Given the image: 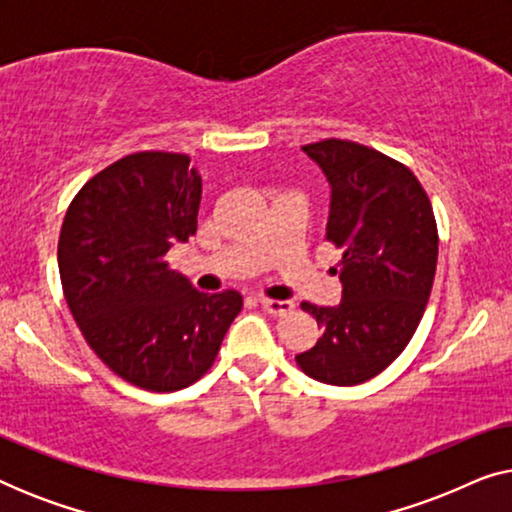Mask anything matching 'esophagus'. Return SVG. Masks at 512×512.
I'll use <instances>...</instances> for the list:
<instances>
[{
  "mask_svg": "<svg viewBox=\"0 0 512 512\" xmlns=\"http://www.w3.org/2000/svg\"><path fill=\"white\" fill-rule=\"evenodd\" d=\"M261 307L265 312L275 314V317H286V314L293 312V305L291 300H272V298H261Z\"/></svg>",
  "mask_w": 512,
  "mask_h": 512,
  "instance_id": "obj_1",
  "label": "esophagus"
}]
</instances>
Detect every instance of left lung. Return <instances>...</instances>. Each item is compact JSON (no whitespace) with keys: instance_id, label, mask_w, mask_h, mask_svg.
<instances>
[{"instance_id":"left-lung-1","label":"left lung","mask_w":512,"mask_h":512,"mask_svg":"<svg viewBox=\"0 0 512 512\" xmlns=\"http://www.w3.org/2000/svg\"><path fill=\"white\" fill-rule=\"evenodd\" d=\"M303 151L331 184L326 240L342 249V300L300 303L324 333L296 363L312 380L354 387L380 375L422 321L436 277V216L410 167L370 146L324 139Z\"/></svg>"}]
</instances>
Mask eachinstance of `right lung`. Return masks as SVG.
Here are the masks:
<instances>
[{
  "instance_id": "obj_1",
  "label": "right lung",
  "mask_w": 512,
  "mask_h": 512,
  "mask_svg": "<svg viewBox=\"0 0 512 512\" xmlns=\"http://www.w3.org/2000/svg\"><path fill=\"white\" fill-rule=\"evenodd\" d=\"M186 153H130L74 195L58 242L69 312L104 366L139 389H186L212 368L242 296L195 291L165 254L198 230Z\"/></svg>"
}]
</instances>
